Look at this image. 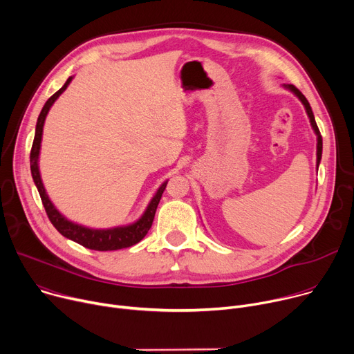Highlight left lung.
<instances>
[{
  "mask_svg": "<svg viewBox=\"0 0 354 354\" xmlns=\"http://www.w3.org/2000/svg\"><path fill=\"white\" fill-rule=\"evenodd\" d=\"M286 87H288L289 90H291V91H294V93L298 95V97H299V100L304 103V106H305V109H306V113H308V117H309V120H310V124H312L313 130H315V133H316V136H317V167H319L320 158H322V136H320V131H319V128H317V125H316V121H315L312 109H310V106H309V102L306 100L305 95H304L294 84H288Z\"/></svg>",
  "mask_w": 354,
  "mask_h": 354,
  "instance_id": "obj_1",
  "label": "left lung"
}]
</instances>
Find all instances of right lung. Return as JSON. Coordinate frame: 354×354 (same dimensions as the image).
Segmentation results:
<instances>
[{"label": "right lung", "mask_w": 354, "mask_h": 354, "mask_svg": "<svg viewBox=\"0 0 354 354\" xmlns=\"http://www.w3.org/2000/svg\"><path fill=\"white\" fill-rule=\"evenodd\" d=\"M71 80H72V77H69L66 80V83L63 84L62 88H59L53 95H50V97L48 99V102L45 103L39 117H38L37 130H35V138H34V144H32L30 156H29L32 178H34V182H35V185L38 187V192H39V195H41L44 207L46 210V214H48L50 223L53 224L55 229L62 236H65L66 239H71V240L79 243L80 245H83L86 248L95 250V251H113V250L131 247V245L140 243L145 237L148 230L151 229L153 217H155V212H156V207H158V203L160 201V196H162V194H164V190H165L168 182H164L162 186L158 189L156 195L153 196V199L148 205L145 213L142 214V217L137 223L131 224V226H127V227H115V229H107V230L87 229V227L79 226V224H75V223L69 221L68 218L63 217L55 209L52 202L49 201L46 192H45V187L42 185L39 169H38V156H39V148H41V140H42L44 122H45V118H46V114H48L50 106L55 103V100L59 97V95L63 91H65V88L68 87Z\"/></svg>", "instance_id": "1"}]
</instances>
